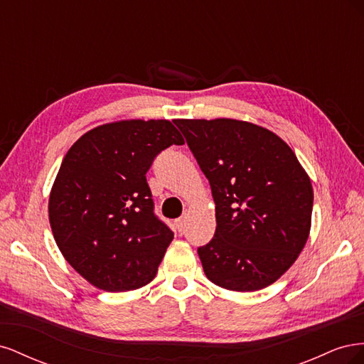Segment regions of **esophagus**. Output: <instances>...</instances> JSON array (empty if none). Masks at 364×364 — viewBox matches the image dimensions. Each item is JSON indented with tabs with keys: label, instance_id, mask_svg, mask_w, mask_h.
<instances>
[{
	"label": "esophagus",
	"instance_id": "34e87169",
	"mask_svg": "<svg viewBox=\"0 0 364 364\" xmlns=\"http://www.w3.org/2000/svg\"><path fill=\"white\" fill-rule=\"evenodd\" d=\"M186 220H188V214H183L182 217H179L178 220H176V222H174L176 229H178V230H183L185 226H186Z\"/></svg>",
	"mask_w": 364,
	"mask_h": 364
}]
</instances>
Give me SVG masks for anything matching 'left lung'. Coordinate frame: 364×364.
<instances>
[{
  "label": "left lung",
  "mask_w": 364,
  "mask_h": 364,
  "mask_svg": "<svg viewBox=\"0 0 364 364\" xmlns=\"http://www.w3.org/2000/svg\"><path fill=\"white\" fill-rule=\"evenodd\" d=\"M211 185L214 238L197 253L206 278L257 291L287 272L311 229L313 185L272 130L234 118L176 119Z\"/></svg>",
  "instance_id": "obj_1"
}]
</instances>
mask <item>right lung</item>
<instances>
[{"instance_id": "1", "label": "right lung", "mask_w": 364, "mask_h": 364, "mask_svg": "<svg viewBox=\"0 0 364 364\" xmlns=\"http://www.w3.org/2000/svg\"><path fill=\"white\" fill-rule=\"evenodd\" d=\"M183 138L168 119L97 126L65 155L48 200L53 237L70 266L94 287L129 291L156 277L173 232L153 214L146 173Z\"/></svg>"}]
</instances>
